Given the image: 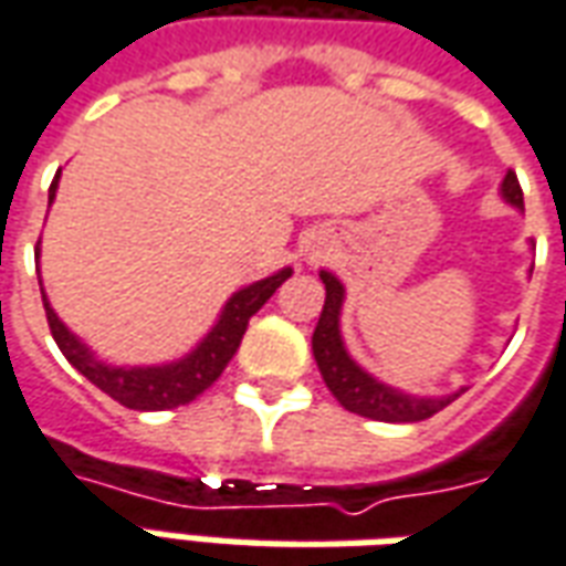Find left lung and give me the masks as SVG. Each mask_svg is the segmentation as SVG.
I'll use <instances>...</instances> for the list:
<instances>
[{
  "label": "left lung",
  "mask_w": 566,
  "mask_h": 566,
  "mask_svg": "<svg viewBox=\"0 0 566 566\" xmlns=\"http://www.w3.org/2000/svg\"><path fill=\"white\" fill-rule=\"evenodd\" d=\"M500 197H503V202H510L512 209L524 211L522 187H518V178H515L512 169L500 181ZM318 275L327 296H324L318 327L312 333V355H315V364H318L321 376H324V385L331 388L333 397L348 412L373 418V421H388V424H409V421H424V418L437 416L439 409L454 403L467 391V388H458L451 394L421 397V394L400 391V388H394L388 381L376 379L373 373H367L352 357L343 339L345 284L331 270H321Z\"/></svg>",
  "instance_id": "8db88e82"
}]
</instances>
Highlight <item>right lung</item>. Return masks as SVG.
Here are the masks:
<instances>
[{"label": "right lung", "mask_w": 566, "mask_h": 566, "mask_svg": "<svg viewBox=\"0 0 566 566\" xmlns=\"http://www.w3.org/2000/svg\"><path fill=\"white\" fill-rule=\"evenodd\" d=\"M56 187H60V172H56L54 185L48 190V206L54 202ZM35 258H39V248H35ZM291 272H294L291 266H284V270L260 279V282L239 287L223 303L221 315L211 324V331L187 355L166 360V364H148V367H115L108 360H99L91 345L81 343L78 336L60 321L54 306L48 303L44 287L42 303L48 324H51V333H54V343L60 345V352L66 355L69 364L78 369L84 379H91L99 391H105L112 400L127 406V409L160 412V409H175V406L197 400L199 394L218 381L223 367L233 360L235 348H239L248 331L251 315L291 279Z\"/></svg>", "instance_id": "right-lung-1"}]
</instances>
